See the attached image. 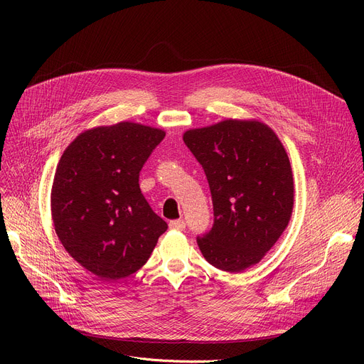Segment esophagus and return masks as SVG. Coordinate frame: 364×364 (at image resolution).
I'll list each match as a JSON object with an SVG mask.
<instances>
[{
  "label": "esophagus",
  "mask_w": 364,
  "mask_h": 364,
  "mask_svg": "<svg viewBox=\"0 0 364 364\" xmlns=\"http://www.w3.org/2000/svg\"><path fill=\"white\" fill-rule=\"evenodd\" d=\"M169 228H172V230H184V228H186V223H184V220L169 221Z\"/></svg>",
  "instance_id": "34e87169"
}]
</instances>
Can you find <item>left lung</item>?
Listing matches in <instances>:
<instances>
[{
    "instance_id": "obj_1",
    "label": "left lung",
    "mask_w": 364,
    "mask_h": 364,
    "mask_svg": "<svg viewBox=\"0 0 364 364\" xmlns=\"http://www.w3.org/2000/svg\"><path fill=\"white\" fill-rule=\"evenodd\" d=\"M183 140L205 171L214 205V225L198 237L199 250L217 269L240 273L272 250L292 217L288 153L255 119L187 129Z\"/></svg>"
}]
</instances>
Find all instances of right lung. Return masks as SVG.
<instances>
[{"label":"right lung","instance_id":"add662e5","mask_svg":"<svg viewBox=\"0 0 364 364\" xmlns=\"http://www.w3.org/2000/svg\"><path fill=\"white\" fill-rule=\"evenodd\" d=\"M165 131L118 122L81 132L63 151L51 218L68 254L100 280L140 270L168 224L151 211L139 176Z\"/></svg>","mask_w":364,"mask_h":364}]
</instances>
